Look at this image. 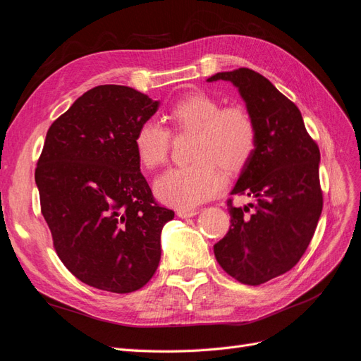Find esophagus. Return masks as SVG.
I'll list each match as a JSON object with an SVG mask.
<instances>
[{
    "mask_svg": "<svg viewBox=\"0 0 361 361\" xmlns=\"http://www.w3.org/2000/svg\"><path fill=\"white\" fill-rule=\"evenodd\" d=\"M194 215H197V211H187V209H179L178 211V216L179 218H191Z\"/></svg>",
    "mask_w": 361,
    "mask_h": 361,
    "instance_id": "esophagus-1",
    "label": "esophagus"
}]
</instances>
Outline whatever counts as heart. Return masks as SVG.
<instances>
[{"label": "heart", "mask_w": 361, "mask_h": 361, "mask_svg": "<svg viewBox=\"0 0 361 361\" xmlns=\"http://www.w3.org/2000/svg\"><path fill=\"white\" fill-rule=\"evenodd\" d=\"M167 120L176 133H194L190 166L174 167L155 180L157 197L179 209H194L223 188V173L243 170L256 149V125L243 106L221 108L215 97L197 92L174 104ZM170 135L155 122L141 123L134 150L141 166L167 161Z\"/></svg>", "instance_id": "obj_1"}]
</instances>
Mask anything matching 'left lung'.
I'll use <instances>...</instances> for the list:
<instances>
[{
    "label": "left lung",
    "mask_w": 361,
    "mask_h": 361,
    "mask_svg": "<svg viewBox=\"0 0 361 361\" xmlns=\"http://www.w3.org/2000/svg\"><path fill=\"white\" fill-rule=\"evenodd\" d=\"M206 81L233 84L256 125V149L231 191L255 203L227 202L232 226L214 253L228 276L257 286L292 269L312 241L322 212L319 149L297 105L265 76L241 68Z\"/></svg>",
    "instance_id": "left-lung-1"
}]
</instances>
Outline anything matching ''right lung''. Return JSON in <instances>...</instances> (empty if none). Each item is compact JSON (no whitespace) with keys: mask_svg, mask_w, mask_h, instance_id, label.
<instances>
[{"mask_svg":"<svg viewBox=\"0 0 361 361\" xmlns=\"http://www.w3.org/2000/svg\"><path fill=\"white\" fill-rule=\"evenodd\" d=\"M159 108L133 87L97 85L51 125L36 169L42 215L61 262L82 283L128 293L161 259L174 212L158 206L134 150Z\"/></svg>","mask_w":361,"mask_h":361,"instance_id":"obj_1","label":"right lung"}]
</instances>
